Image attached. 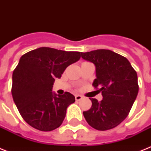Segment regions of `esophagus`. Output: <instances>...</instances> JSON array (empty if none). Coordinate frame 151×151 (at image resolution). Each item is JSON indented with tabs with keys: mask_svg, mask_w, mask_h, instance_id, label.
I'll return each mask as SVG.
<instances>
[{
	"mask_svg": "<svg viewBox=\"0 0 151 151\" xmlns=\"http://www.w3.org/2000/svg\"><path fill=\"white\" fill-rule=\"evenodd\" d=\"M75 99H76V101H80L81 99H82V96H80V95H76Z\"/></svg>",
	"mask_w": 151,
	"mask_h": 151,
	"instance_id": "1",
	"label": "esophagus"
}]
</instances>
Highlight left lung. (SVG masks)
<instances>
[{"mask_svg":"<svg viewBox=\"0 0 151 151\" xmlns=\"http://www.w3.org/2000/svg\"><path fill=\"white\" fill-rule=\"evenodd\" d=\"M81 57L96 66L92 85L102 92L103 100L90 99L92 107L83 114L90 126L99 131L114 129L129 115L138 95L136 71L121 55L106 49L81 52Z\"/></svg>","mask_w":151,"mask_h":151,"instance_id":"8db88e82","label":"left lung"}]
</instances>
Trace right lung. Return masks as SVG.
Listing matches in <instances>:
<instances>
[{
	"mask_svg": "<svg viewBox=\"0 0 151 151\" xmlns=\"http://www.w3.org/2000/svg\"><path fill=\"white\" fill-rule=\"evenodd\" d=\"M81 52L41 47L27 52L13 71L12 94L24 121L43 132L59 128L66 109L75 102L70 92L56 95L52 86L70 64L78 61Z\"/></svg>",
	"mask_w": 151,
	"mask_h": 151,
	"instance_id": "right-lung-1",
	"label": "right lung"
}]
</instances>
